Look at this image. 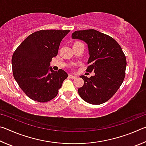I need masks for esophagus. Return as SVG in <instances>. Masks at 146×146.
Here are the masks:
<instances>
[{
	"label": "esophagus",
	"mask_w": 146,
	"mask_h": 146,
	"mask_svg": "<svg viewBox=\"0 0 146 146\" xmlns=\"http://www.w3.org/2000/svg\"><path fill=\"white\" fill-rule=\"evenodd\" d=\"M69 76H70V78H75V77H76V76H75V75H69Z\"/></svg>",
	"instance_id": "1"
}]
</instances>
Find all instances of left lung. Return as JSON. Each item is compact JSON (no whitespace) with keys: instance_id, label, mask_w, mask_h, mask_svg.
Masks as SVG:
<instances>
[{"instance_id":"8db88e82","label":"left lung","mask_w":146,"mask_h":146,"mask_svg":"<svg viewBox=\"0 0 146 146\" xmlns=\"http://www.w3.org/2000/svg\"><path fill=\"white\" fill-rule=\"evenodd\" d=\"M73 39L88 45V72L90 78L81 75L84 84L78 89L80 97L91 104L99 105L110 99L122 85L125 77L126 58L119 44L111 36L95 29L76 31Z\"/></svg>"}]
</instances>
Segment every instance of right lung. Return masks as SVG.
Wrapping results in <instances>:
<instances>
[{"label": "right lung", "instance_id": "right-lung-1", "mask_svg": "<svg viewBox=\"0 0 146 146\" xmlns=\"http://www.w3.org/2000/svg\"><path fill=\"white\" fill-rule=\"evenodd\" d=\"M70 30H40L29 35L15 51L11 59L15 80L29 98L46 102L57 95L68 73L50 67L57 55L62 38Z\"/></svg>", "mask_w": 146, "mask_h": 146}]
</instances>
